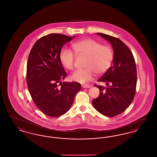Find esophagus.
Masks as SVG:
<instances>
[{
  "label": "esophagus",
  "mask_w": 157,
  "mask_h": 157,
  "mask_svg": "<svg viewBox=\"0 0 157 157\" xmlns=\"http://www.w3.org/2000/svg\"><path fill=\"white\" fill-rule=\"evenodd\" d=\"M82 87L83 88H89L90 87V86L88 84H83V85H82Z\"/></svg>",
  "instance_id": "1"
}]
</instances>
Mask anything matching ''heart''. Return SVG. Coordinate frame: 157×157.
I'll use <instances>...</instances> for the list:
<instances>
[{"instance_id":"obj_1","label":"heart","mask_w":157,"mask_h":157,"mask_svg":"<svg viewBox=\"0 0 157 157\" xmlns=\"http://www.w3.org/2000/svg\"><path fill=\"white\" fill-rule=\"evenodd\" d=\"M75 54L85 56L83 67L85 68L75 71L71 79L79 83L91 81L95 74L102 75L106 72L112 65L114 54L111 46L102 45L101 42L86 38L79 40L72 45ZM60 61L68 70H73L75 67V55L69 49H63L59 55Z\"/></svg>"}]
</instances>
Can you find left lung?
<instances>
[{"label":"left lung","instance_id":"1","mask_svg":"<svg viewBox=\"0 0 157 157\" xmlns=\"http://www.w3.org/2000/svg\"><path fill=\"white\" fill-rule=\"evenodd\" d=\"M97 35L111 43L114 57L113 65L98 81L105 82L106 86L94 85L100 93L92 102L98 112L112 117L124 112L134 98L137 81L136 63L132 53L120 39L102 33Z\"/></svg>","mask_w":157,"mask_h":157}]
</instances>
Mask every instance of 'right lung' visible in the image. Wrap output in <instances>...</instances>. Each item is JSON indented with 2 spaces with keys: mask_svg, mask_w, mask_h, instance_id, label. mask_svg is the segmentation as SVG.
Here are the masks:
<instances>
[{
  "mask_svg": "<svg viewBox=\"0 0 157 157\" xmlns=\"http://www.w3.org/2000/svg\"><path fill=\"white\" fill-rule=\"evenodd\" d=\"M74 37L47 35L35 43L28 56L26 83L30 96L37 108L51 117L67 112L81 88L78 82H60L67 76L60 61L61 49Z\"/></svg>",
  "mask_w": 157,
  "mask_h": 157,
  "instance_id": "add662e5",
  "label": "right lung"
}]
</instances>
